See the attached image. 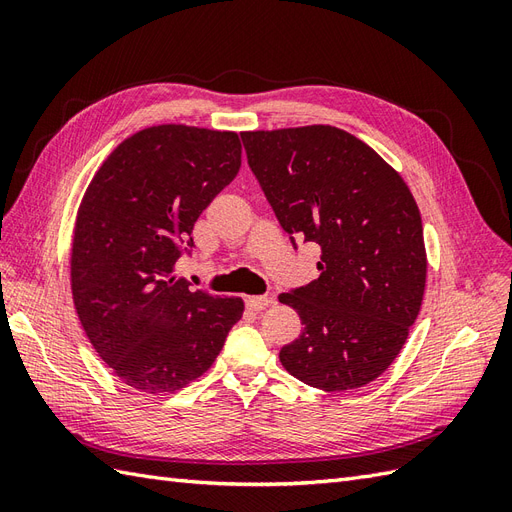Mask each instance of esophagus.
Masks as SVG:
<instances>
[{"label": "esophagus", "mask_w": 512, "mask_h": 512, "mask_svg": "<svg viewBox=\"0 0 512 512\" xmlns=\"http://www.w3.org/2000/svg\"><path fill=\"white\" fill-rule=\"evenodd\" d=\"M273 303L271 297H247L245 305L247 309H252V312H262V309L269 307Z\"/></svg>", "instance_id": "esophagus-1"}]
</instances>
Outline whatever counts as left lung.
<instances>
[{
	"label": "left lung",
	"mask_w": 512,
	"mask_h": 512,
	"mask_svg": "<svg viewBox=\"0 0 512 512\" xmlns=\"http://www.w3.org/2000/svg\"><path fill=\"white\" fill-rule=\"evenodd\" d=\"M241 138L294 250L297 239L322 250L318 280L280 294L303 324L280 361L316 389H359L395 361L423 303V224L408 185L374 149L333 126Z\"/></svg>",
	"instance_id": "obj_1"
}]
</instances>
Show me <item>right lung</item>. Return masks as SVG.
<instances>
[{"instance_id": "right-lung-1", "label": "right lung", "mask_w": 512, "mask_h": 512, "mask_svg": "<svg viewBox=\"0 0 512 512\" xmlns=\"http://www.w3.org/2000/svg\"><path fill=\"white\" fill-rule=\"evenodd\" d=\"M235 132L156 126L123 141L89 183L72 241V297L91 346L136 391L173 393L213 365L243 301L177 275L192 230L235 179Z\"/></svg>"}]
</instances>
